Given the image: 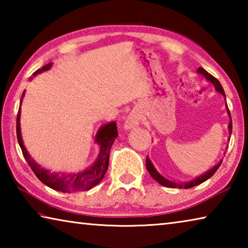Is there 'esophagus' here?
Returning <instances> with one entry per match:
<instances>
[{
  "instance_id": "34e87169",
  "label": "esophagus",
  "mask_w": 248,
  "mask_h": 248,
  "mask_svg": "<svg viewBox=\"0 0 248 248\" xmlns=\"http://www.w3.org/2000/svg\"><path fill=\"white\" fill-rule=\"evenodd\" d=\"M140 121H141L140 112L132 111V112H130L128 118L125 119L124 127H125V129H132L134 127H137V125H139Z\"/></svg>"
}]
</instances>
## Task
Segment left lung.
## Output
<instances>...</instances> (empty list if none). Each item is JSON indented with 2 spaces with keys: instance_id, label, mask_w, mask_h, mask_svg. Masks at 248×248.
<instances>
[{
  "instance_id": "8db88e82",
  "label": "left lung",
  "mask_w": 248,
  "mask_h": 248,
  "mask_svg": "<svg viewBox=\"0 0 248 248\" xmlns=\"http://www.w3.org/2000/svg\"><path fill=\"white\" fill-rule=\"evenodd\" d=\"M198 72H199L200 74H202L203 77L208 79V81H210L211 83H213V85H215L217 92H219V93H221L222 95L225 96V93H224V91H223V87H222V85L220 84V82L217 81V78H216L215 77H213V75H211L210 73H208L207 71H205L203 68H199V69H198ZM226 108H228V114H229L230 118H231L230 109H229V107H228V105H226ZM229 130H230V134L232 133V119L230 120V124H229ZM221 163H222V161L219 163V164H217L215 167H213L212 170H209V171H207V173H205V174L201 175L200 177H197L196 179L191 180V182H189V183L177 184V183L170 182V180H167L166 178L163 177V176L159 175V174L157 173V170L154 169V166L152 165V163H151L150 158H149L148 156H146V159H145L146 170H149L150 175L152 176V177H153L155 180H156V182H157L158 184H161V185H163V186H165V187H170V188H180V189H188V188L195 187V186H197V185H199V184H201V183L205 182V180L209 179L210 177H211V176H212L213 174L216 173V171L217 170V169H219V167H220Z\"/></svg>"
}]
</instances>
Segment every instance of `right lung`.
I'll return each mask as SVG.
<instances>
[{
  "label": "right lung",
  "instance_id": "obj_1",
  "mask_svg": "<svg viewBox=\"0 0 248 248\" xmlns=\"http://www.w3.org/2000/svg\"><path fill=\"white\" fill-rule=\"evenodd\" d=\"M51 63L46 64L43 68L37 70L33 75H37L43 71H47ZM24 96V93L22 97ZM22 102V100H20ZM19 118H20V108L18 109L17 119H16V134H17V140L20 149L25 159L31 166L33 173L37 176L41 183L47 185L48 187L52 188L54 190H59L62 192H78V191H85L89 190L91 188L96 186L100 180L104 178L105 174H106L108 164H109V153H110V149L116 138L118 137V130H117V124L110 123L105 124L104 127L99 129V131L96 136V142L100 145V153L95 162V164L90 167L89 170L81 171L78 174H69V175H59V174H52L50 171L46 170L35 163V161L29 156L26 149L23 144L22 136H20V127H19Z\"/></svg>",
  "mask_w": 248,
  "mask_h": 248
}]
</instances>
